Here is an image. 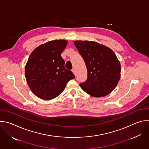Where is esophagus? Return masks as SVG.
<instances>
[{
	"label": "esophagus",
	"instance_id": "obj_1",
	"mask_svg": "<svg viewBox=\"0 0 149 149\" xmlns=\"http://www.w3.org/2000/svg\"><path fill=\"white\" fill-rule=\"evenodd\" d=\"M72 72L74 73V74L75 75V70L74 69H72Z\"/></svg>",
	"mask_w": 149,
	"mask_h": 149
}]
</instances>
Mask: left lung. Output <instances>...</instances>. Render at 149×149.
<instances>
[{"mask_svg":"<svg viewBox=\"0 0 149 149\" xmlns=\"http://www.w3.org/2000/svg\"><path fill=\"white\" fill-rule=\"evenodd\" d=\"M74 43L86 63L88 72L86 81L79 84L81 88L94 97L109 94L121 76V65L115 53L94 41L75 40Z\"/></svg>","mask_w":149,"mask_h":149,"instance_id":"8db88e82","label":"left lung"}]
</instances>
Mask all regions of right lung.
I'll return each mask as SVG.
<instances>
[{
  "label": "right lung",
  "mask_w": 149,
  "mask_h": 149,
  "mask_svg": "<svg viewBox=\"0 0 149 149\" xmlns=\"http://www.w3.org/2000/svg\"><path fill=\"white\" fill-rule=\"evenodd\" d=\"M68 41L55 39L35 48L31 54L25 68L27 84L38 97L49 100L64 90L67 84L75 75L65 68L61 54Z\"/></svg>",
  "instance_id": "obj_1"
}]
</instances>
